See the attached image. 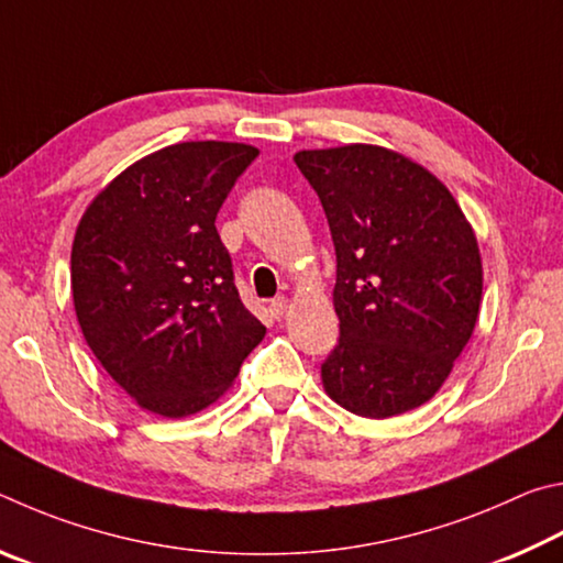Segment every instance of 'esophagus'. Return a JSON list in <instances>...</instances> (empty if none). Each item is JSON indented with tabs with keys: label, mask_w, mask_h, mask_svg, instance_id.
I'll use <instances>...</instances> for the list:
<instances>
[{
	"label": "esophagus",
	"mask_w": 563,
	"mask_h": 563,
	"mask_svg": "<svg viewBox=\"0 0 563 563\" xmlns=\"http://www.w3.org/2000/svg\"><path fill=\"white\" fill-rule=\"evenodd\" d=\"M269 311H272V317H274V319H282L284 313L289 311V299H284V297L274 299V301L269 303Z\"/></svg>",
	"instance_id": "esophagus-1"
}]
</instances>
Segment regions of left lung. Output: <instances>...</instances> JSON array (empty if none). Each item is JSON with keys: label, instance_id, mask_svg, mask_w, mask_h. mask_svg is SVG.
I'll return each instance as SVG.
<instances>
[{"label": "left lung", "instance_id": "obj_1", "mask_svg": "<svg viewBox=\"0 0 563 563\" xmlns=\"http://www.w3.org/2000/svg\"><path fill=\"white\" fill-rule=\"evenodd\" d=\"M317 190L336 246L339 346L323 390L363 418L428 402L475 331L482 301L477 236L428 167L383 145L294 155Z\"/></svg>", "mask_w": 563, "mask_h": 563}]
</instances>
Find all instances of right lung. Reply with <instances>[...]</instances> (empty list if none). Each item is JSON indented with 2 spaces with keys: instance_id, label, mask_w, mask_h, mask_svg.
Wrapping results in <instances>:
<instances>
[{
  "instance_id": "add662e5",
  "label": "right lung",
  "mask_w": 563,
  "mask_h": 563,
  "mask_svg": "<svg viewBox=\"0 0 563 563\" xmlns=\"http://www.w3.org/2000/svg\"><path fill=\"white\" fill-rule=\"evenodd\" d=\"M256 155L246 143L167 145L115 175L76 227L78 327L108 376L161 418L220 400L266 333L214 227Z\"/></svg>"
}]
</instances>
